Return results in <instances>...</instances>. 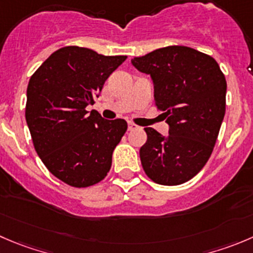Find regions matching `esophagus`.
Masks as SVG:
<instances>
[{"instance_id": "obj_1", "label": "esophagus", "mask_w": 253, "mask_h": 253, "mask_svg": "<svg viewBox=\"0 0 253 253\" xmlns=\"http://www.w3.org/2000/svg\"><path fill=\"white\" fill-rule=\"evenodd\" d=\"M138 128V126H137L136 124H133V122H128V129L129 131H133V129H137Z\"/></svg>"}]
</instances>
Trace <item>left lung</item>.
<instances>
[{
    "mask_svg": "<svg viewBox=\"0 0 253 253\" xmlns=\"http://www.w3.org/2000/svg\"><path fill=\"white\" fill-rule=\"evenodd\" d=\"M149 74L154 97L163 110L169 136L146 127L139 149L144 173L162 185L194 178L209 161L226 111V80L212 56L184 45L159 48L132 59Z\"/></svg>",
    "mask_w": 253,
    "mask_h": 253,
    "instance_id": "left-lung-1",
    "label": "left lung"
}]
</instances>
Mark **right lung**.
Segmentation results:
<instances>
[{"label":"right lung","mask_w":253,"mask_h":253,"mask_svg":"<svg viewBox=\"0 0 253 253\" xmlns=\"http://www.w3.org/2000/svg\"><path fill=\"white\" fill-rule=\"evenodd\" d=\"M127 59L69 45L54 51L27 87L26 121L34 149L59 180L74 188L100 183L127 131L122 119L104 120L95 104L107 78Z\"/></svg>","instance_id":"add662e5"}]
</instances>
